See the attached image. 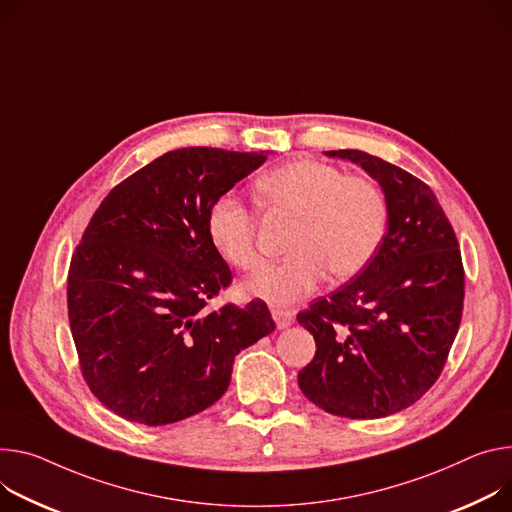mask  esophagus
Returning a JSON list of instances; mask_svg holds the SVG:
<instances>
[{
  "label": "esophagus",
  "mask_w": 512,
  "mask_h": 512,
  "mask_svg": "<svg viewBox=\"0 0 512 512\" xmlns=\"http://www.w3.org/2000/svg\"><path fill=\"white\" fill-rule=\"evenodd\" d=\"M271 316L277 324V329H288L290 324L294 322V312L292 310H284V308H271Z\"/></svg>",
  "instance_id": "1"
}]
</instances>
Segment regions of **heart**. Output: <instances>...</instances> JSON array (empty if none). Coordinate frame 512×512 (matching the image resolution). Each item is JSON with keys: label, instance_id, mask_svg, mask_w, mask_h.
I'll return each mask as SVG.
<instances>
[{"label": "heart", "instance_id": "obj_1", "mask_svg": "<svg viewBox=\"0 0 512 512\" xmlns=\"http://www.w3.org/2000/svg\"><path fill=\"white\" fill-rule=\"evenodd\" d=\"M257 206L267 218L288 216L296 224L282 263L261 269L243 292L275 304H290L312 292L327 271L337 280L363 271L376 257L388 230V202L365 175L312 159L275 167L257 181ZM257 214L241 198L224 194L208 210V235L216 251L239 269L261 263Z\"/></svg>", "mask_w": 512, "mask_h": 512}]
</instances>
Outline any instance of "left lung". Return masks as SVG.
I'll return each instance as SVG.
<instances>
[{
	"mask_svg": "<svg viewBox=\"0 0 512 512\" xmlns=\"http://www.w3.org/2000/svg\"><path fill=\"white\" fill-rule=\"evenodd\" d=\"M361 165L388 202V232L369 265L298 312L316 341L298 386L318 408L382 418L421 398L455 341L466 273L459 243L425 181L363 151H327Z\"/></svg>",
	"mask_w": 512,
	"mask_h": 512,
	"instance_id": "1",
	"label": "left lung"
}]
</instances>
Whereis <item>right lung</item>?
Returning <instances> with one entry per match:
<instances>
[{
  "mask_svg": "<svg viewBox=\"0 0 512 512\" xmlns=\"http://www.w3.org/2000/svg\"><path fill=\"white\" fill-rule=\"evenodd\" d=\"M265 159L169 151L118 183L91 216L69 265V324L87 388L126 421L159 427L212 406L235 355L275 329L259 298L204 310L232 282L208 210Z\"/></svg>",
  "mask_w": 512,
  "mask_h": 512,
  "instance_id": "right-lung-1",
  "label": "right lung"
}]
</instances>
